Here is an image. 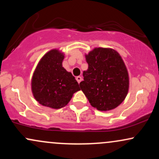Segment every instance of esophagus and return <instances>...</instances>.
Here are the masks:
<instances>
[{
    "label": "esophagus",
    "mask_w": 159,
    "mask_h": 159,
    "mask_svg": "<svg viewBox=\"0 0 159 159\" xmlns=\"http://www.w3.org/2000/svg\"><path fill=\"white\" fill-rule=\"evenodd\" d=\"M76 80H77V81L78 82V84H79L80 82L82 81V78L81 77V76H77V77H76Z\"/></svg>",
    "instance_id": "1"
}]
</instances>
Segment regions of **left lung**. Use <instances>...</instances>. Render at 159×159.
Wrapping results in <instances>:
<instances>
[{
  "label": "left lung",
  "instance_id": "1",
  "mask_svg": "<svg viewBox=\"0 0 159 159\" xmlns=\"http://www.w3.org/2000/svg\"><path fill=\"white\" fill-rule=\"evenodd\" d=\"M88 63L84 71L81 90L89 102L98 111L116 108L126 97L129 73L119 53L114 49L96 48L86 54Z\"/></svg>",
  "mask_w": 159,
  "mask_h": 159
}]
</instances>
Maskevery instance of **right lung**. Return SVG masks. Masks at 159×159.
Returning a JSON list of instances; mask_svg holds the SVG:
<instances>
[{
	"label": "right lung",
	"instance_id": "add662e5",
	"mask_svg": "<svg viewBox=\"0 0 159 159\" xmlns=\"http://www.w3.org/2000/svg\"><path fill=\"white\" fill-rule=\"evenodd\" d=\"M63 53L53 49L42 57L34 71L32 93L43 106L54 109L65 107L75 93L80 90L74 76L63 67Z\"/></svg>",
	"mask_w": 159,
	"mask_h": 159
}]
</instances>
